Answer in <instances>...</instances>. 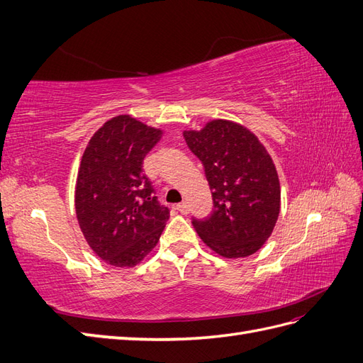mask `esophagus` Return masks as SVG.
I'll use <instances>...</instances> for the list:
<instances>
[{
  "mask_svg": "<svg viewBox=\"0 0 363 363\" xmlns=\"http://www.w3.org/2000/svg\"><path fill=\"white\" fill-rule=\"evenodd\" d=\"M175 208H177V211H179L182 215H188V213H189V206H188V203H180V204L175 206Z\"/></svg>",
  "mask_w": 363,
  "mask_h": 363,
  "instance_id": "34e87169",
  "label": "esophagus"
}]
</instances>
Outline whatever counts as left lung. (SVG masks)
<instances>
[{
    "instance_id": "left-lung-1",
    "label": "left lung",
    "mask_w": 363,
    "mask_h": 363,
    "mask_svg": "<svg viewBox=\"0 0 363 363\" xmlns=\"http://www.w3.org/2000/svg\"><path fill=\"white\" fill-rule=\"evenodd\" d=\"M186 144L204 164L213 212L192 224L203 242L225 259L255 255L276 227L280 180L265 145L245 125L212 119L183 130Z\"/></svg>"
}]
</instances>
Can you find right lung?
I'll use <instances>...</instances> for the list:
<instances>
[{"label":"right lung","instance_id":"right-lung-1","mask_svg":"<svg viewBox=\"0 0 363 363\" xmlns=\"http://www.w3.org/2000/svg\"><path fill=\"white\" fill-rule=\"evenodd\" d=\"M163 130L116 115L87 142L75 182V215L87 245L107 265L133 268L159 242L169 212L142 172Z\"/></svg>","mask_w":363,"mask_h":363}]
</instances>
